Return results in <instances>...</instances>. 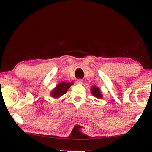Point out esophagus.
Masks as SVG:
<instances>
[{"mask_svg":"<svg viewBox=\"0 0 152 152\" xmlns=\"http://www.w3.org/2000/svg\"><path fill=\"white\" fill-rule=\"evenodd\" d=\"M76 83H78V84H82V83H83V80H81V79H78V80H77Z\"/></svg>","mask_w":152,"mask_h":152,"instance_id":"obj_1","label":"esophagus"}]
</instances>
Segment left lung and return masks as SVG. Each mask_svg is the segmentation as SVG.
Instances as JSON below:
<instances>
[{
  "instance_id": "8db88e82",
  "label": "left lung",
  "mask_w": 152,
  "mask_h": 152,
  "mask_svg": "<svg viewBox=\"0 0 152 152\" xmlns=\"http://www.w3.org/2000/svg\"><path fill=\"white\" fill-rule=\"evenodd\" d=\"M91 92L93 96H94L97 99H102L103 95H102V93L101 89L99 88L98 87L93 86L91 88Z\"/></svg>"
}]
</instances>
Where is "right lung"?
Returning a JSON list of instances; mask_svg holds the SVG:
<instances>
[{"label": "right lung", "instance_id": "right-lung-1", "mask_svg": "<svg viewBox=\"0 0 152 152\" xmlns=\"http://www.w3.org/2000/svg\"><path fill=\"white\" fill-rule=\"evenodd\" d=\"M74 83L72 82H69L66 83L64 82H62L56 86V88H54L51 91L50 93V96L51 97L54 99H58L61 97V96L65 94L68 89L70 88L71 86H72Z\"/></svg>", "mask_w": 152, "mask_h": 152}]
</instances>
